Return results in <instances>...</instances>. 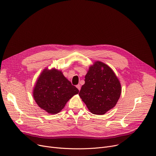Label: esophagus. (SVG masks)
<instances>
[{"label":"esophagus","instance_id":"esophagus-1","mask_svg":"<svg viewBox=\"0 0 156 156\" xmlns=\"http://www.w3.org/2000/svg\"><path fill=\"white\" fill-rule=\"evenodd\" d=\"M76 88L79 90H80V88H81V85H76Z\"/></svg>","mask_w":156,"mask_h":156}]
</instances>
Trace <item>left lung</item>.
<instances>
[{
  "label": "left lung",
  "instance_id": "left-lung-1",
  "mask_svg": "<svg viewBox=\"0 0 156 156\" xmlns=\"http://www.w3.org/2000/svg\"><path fill=\"white\" fill-rule=\"evenodd\" d=\"M79 93L92 114L103 115L117 104L121 93L119 81L112 69L101 61L89 68Z\"/></svg>",
  "mask_w": 156,
  "mask_h": 156
}]
</instances>
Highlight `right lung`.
Instances as JSON below:
<instances>
[{
    "instance_id": "add662e5",
    "label": "right lung",
    "mask_w": 156,
    "mask_h": 156,
    "mask_svg": "<svg viewBox=\"0 0 156 156\" xmlns=\"http://www.w3.org/2000/svg\"><path fill=\"white\" fill-rule=\"evenodd\" d=\"M78 89L55 69H45L38 77L33 95L39 107L54 114L64 108L71 98L78 94Z\"/></svg>"
}]
</instances>
